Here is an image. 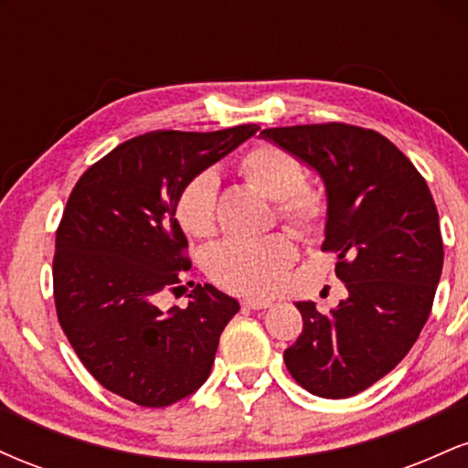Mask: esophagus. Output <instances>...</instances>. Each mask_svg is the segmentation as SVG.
<instances>
[{
  "mask_svg": "<svg viewBox=\"0 0 468 468\" xmlns=\"http://www.w3.org/2000/svg\"><path fill=\"white\" fill-rule=\"evenodd\" d=\"M271 305H272L271 299H244L246 310H266L271 308Z\"/></svg>",
  "mask_w": 468,
  "mask_h": 468,
  "instance_id": "34e87169",
  "label": "esophagus"
}]
</instances>
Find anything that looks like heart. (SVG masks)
Here are the masks:
<instances>
[{
    "label": "heart",
    "mask_w": 468,
    "mask_h": 468,
    "mask_svg": "<svg viewBox=\"0 0 468 468\" xmlns=\"http://www.w3.org/2000/svg\"><path fill=\"white\" fill-rule=\"evenodd\" d=\"M239 174L268 200L277 202V213L299 233H314L325 216V200L316 189L303 185L305 171L297 155L275 144L252 147L239 160ZM218 178L211 171L193 176L180 189L176 218L193 238L216 233ZM297 260V246L290 235L275 233L260 241H224L208 250L207 272L219 288L244 297H264L282 282L283 272Z\"/></svg>",
    "instance_id": "b5f03b06"
}]
</instances>
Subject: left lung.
Segmentation results:
<instances>
[{"label":"left lung","mask_w":468,"mask_h":468,"mask_svg":"<svg viewBox=\"0 0 468 468\" xmlns=\"http://www.w3.org/2000/svg\"><path fill=\"white\" fill-rule=\"evenodd\" d=\"M325 189V239L347 297L330 313L299 302L303 332L283 352L292 378L321 399H350L399 365L431 313L444 250L438 208L405 154L363 127L264 130Z\"/></svg>","instance_id":"left-lung-1"}]
</instances>
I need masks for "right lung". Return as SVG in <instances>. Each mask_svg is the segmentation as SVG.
Listing matches in <instances>:
<instances>
[{
	"label": "right lung",
	"mask_w": 468,
	"mask_h": 468,
	"mask_svg": "<svg viewBox=\"0 0 468 468\" xmlns=\"http://www.w3.org/2000/svg\"><path fill=\"white\" fill-rule=\"evenodd\" d=\"M257 125L149 132L112 149L69 193L52 261L57 316L88 372L141 407H169L211 374L239 302L197 283L185 310H160L191 264L176 218L180 189Z\"/></svg>",
	"instance_id": "add662e5"
}]
</instances>
